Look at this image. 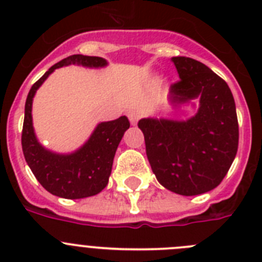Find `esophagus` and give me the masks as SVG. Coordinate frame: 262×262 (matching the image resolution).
<instances>
[{"instance_id":"1","label":"esophagus","mask_w":262,"mask_h":262,"mask_svg":"<svg viewBox=\"0 0 262 262\" xmlns=\"http://www.w3.org/2000/svg\"><path fill=\"white\" fill-rule=\"evenodd\" d=\"M127 117H128V119H129V122H131V124H133V126H135V124L138 123V120H139V118H140V115H139L138 111L129 110L128 113H127Z\"/></svg>"}]
</instances>
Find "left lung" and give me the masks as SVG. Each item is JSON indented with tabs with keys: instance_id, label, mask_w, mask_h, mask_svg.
Returning <instances> with one entry per match:
<instances>
[{
	"instance_id": "obj_1",
	"label": "left lung",
	"mask_w": 262,
	"mask_h": 262,
	"mask_svg": "<svg viewBox=\"0 0 262 262\" xmlns=\"http://www.w3.org/2000/svg\"><path fill=\"white\" fill-rule=\"evenodd\" d=\"M180 81L169 89L173 106L200 99L186 120L143 118L145 151L152 172L165 189L180 195L212 190L226 177L239 145L235 99L226 81L201 61L172 57Z\"/></svg>"
}]
</instances>
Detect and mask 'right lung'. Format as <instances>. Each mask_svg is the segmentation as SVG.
I'll return each mask as SVG.
<instances>
[{"mask_svg":"<svg viewBox=\"0 0 262 262\" xmlns=\"http://www.w3.org/2000/svg\"><path fill=\"white\" fill-rule=\"evenodd\" d=\"M67 66L103 68L107 61L98 56L72 55L51 67L32 85L25 105L22 149L31 172L46 190L67 200H80L96 195L106 187L115 152L126 129L129 128V122L124 115L115 120L101 122L86 143L72 154H56L43 147L32 126V99L55 69Z\"/></svg>","mask_w":262,"mask_h":262,"instance_id":"add662e5","label":"right lung"}]
</instances>
